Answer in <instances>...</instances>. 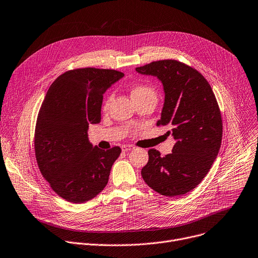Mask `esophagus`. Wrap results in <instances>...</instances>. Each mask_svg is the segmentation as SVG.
<instances>
[{
  "label": "esophagus",
  "instance_id": "esophagus-1",
  "mask_svg": "<svg viewBox=\"0 0 258 258\" xmlns=\"http://www.w3.org/2000/svg\"><path fill=\"white\" fill-rule=\"evenodd\" d=\"M121 149H122V151H130V150L135 149V147L133 145H123L121 147Z\"/></svg>",
  "mask_w": 258,
  "mask_h": 258
}]
</instances>
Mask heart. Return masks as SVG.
I'll return each instance as SVG.
<instances>
[{"label": "heart", "mask_w": 258, "mask_h": 258, "mask_svg": "<svg viewBox=\"0 0 258 258\" xmlns=\"http://www.w3.org/2000/svg\"><path fill=\"white\" fill-rule=\"evenodd\" d=\"M132 95L133 97H141V96H147V95H156V93H154V90L151 87H149V86L139 85V86H136V87L133 89ZM110 101H111V97L107 99L105 104L106 107L109 105Z\"/></svg>", "instance_id": "b5f03b06"}]
</instances>
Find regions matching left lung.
Here are the masks:
<instances>
[{"mask_svg": "<svg viewBox=\"0 0 258 258\" xmlns=\"http://www.w3.org/2000/svg\"><path fill=\"white\" fill-rule=\"evenodd\" d=\"M136 71L162 82L165 102L157 125H168L167 134L175 140L165 157L148 150L142 177L161 195H183L202 181L218 156L223 125L216 96L199 72L176 60L154 61Z\"/></svg>", "mask_w": 258, "mask_h": 258, "instance_id": "left-lung-1", "label": "left lung"}]
</instances>
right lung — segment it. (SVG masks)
Returning <instances> with one entry per match:
<instances>
[{"label": "right lung", "mask_w": 258, "mask_h": 258, "mask_svg": "<svg viewBox=\"0 0 258 258\" xmlns=\"http://www.w3.org/2000/svg\"><path fill=\"white\" fill-rule=\"evenodd\" d=\"M124 74L86 67L59 76L40 107L34 137L40 172L53 191L73 203L89 201L108 183L121 149L102 150L88 139L100 122L102 97Z\"/></svg>", "instance_id": "obj_1"}]
</instances>
